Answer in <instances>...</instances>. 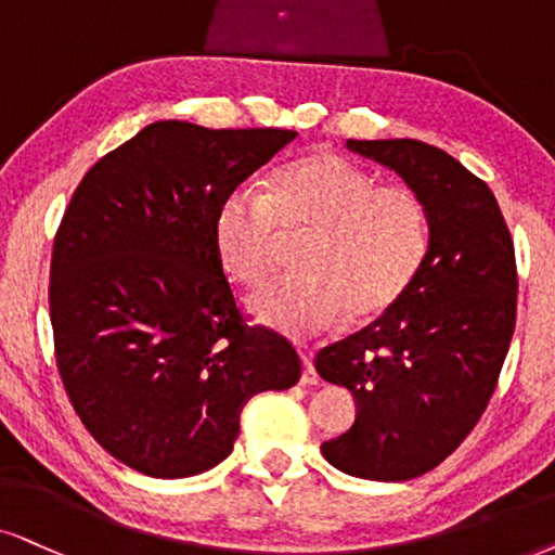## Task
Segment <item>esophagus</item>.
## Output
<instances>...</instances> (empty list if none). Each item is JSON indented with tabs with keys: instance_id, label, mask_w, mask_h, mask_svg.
<instances>
[{
	"instance_id": "34e87169",
	"label": "esophagus",
	"mask_w": 555,
	"mask_h": 555,
	"mask_svg": "<svg viewBox=\"0 0 555 555\" xmlns=\"http://www.w3.org/2000/svg\"><path fill=\"white\" fill-rule=\"evenodd\" d=\"M301 366H305V371H301V384H318V371H314V363H312V356L310 353H301Z\"/></svg>"
}]
</instances>
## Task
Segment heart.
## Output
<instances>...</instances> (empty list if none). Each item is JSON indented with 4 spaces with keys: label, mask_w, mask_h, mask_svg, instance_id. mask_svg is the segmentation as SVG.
I'll return each mask as SVG.
<instances>
[{
    "label": "heart",
    "mask_w": 555,
    "mask_h": 555,
    "mask_svg": "<svg viewBox=\"0 0 555 555\" xmlns=\"http://www.w3.org/2000/svg\"><path fill=\"white\" fill-rule=\"evenodd\" d=\"M305 234L297 276L248 301L250 318L292 338L395 307L425 261L427 212L412 186L376 184L338 153L314 151L279 168L266 196L233 189L212 222L222 269L245 286L271 276L284 237Z\"/></svg>",
    "instance_id": "obj_1"
}]
</instances>
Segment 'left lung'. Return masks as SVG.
<instances>
[{
    "mask_svg": "<svg viewBox=\"0 0 555 555\" xmlns=\"http://www.w3.org/2000/svg\"><path fill=\"white\" fill-rule=\"evenodd\" d=\"M423 199L427 254L395 307L322 348L318 374L356 399V423L320 446L371 481L430 472L474 430L515 333V245L492 189L423 140H348Z\"/></svg>",
    "mask_w": 555,
    "mask_h": 555,
    "instance_id": "1",
    "label": "left lung"
}]
</instances>
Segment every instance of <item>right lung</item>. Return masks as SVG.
<instances>
[{"mask_svg": "<svg viewBox=\"0 0 555 555\" xmlns=\"http://www.w3.org/2000/svg\"><path fill=\"white\" fill-rule=\"evenodd\" d=\"M294 130L143 128L89 168L53 243L55 363L104 451L153 479L225 461L258 391L289 389L301 361L245 325L217 256L220 202Z\"/></svg>", "mask_w": 555, "mask_h": 555, "instance_id": "right-lung-1", "label": "right lung"}]
</instances>
